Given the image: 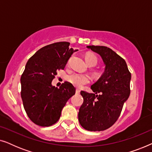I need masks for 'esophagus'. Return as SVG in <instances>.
<instances>
[{
	"label": "esophagus",
	"instance_id": "1",
	"mask_svg": "<svg viewBox=\"0 0 152 152\" xmlns=\"http://www.w3.org/2000/svg\"><path fill=\"white\" fill-rule=\"evenodd\" d=\"M76 93L77 94H80V90L79 88H77L76 89Z\"/></svg>",
	"mask_w": 152,
	"mask_h": 152
}]
</instances>
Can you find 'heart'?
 I'll return each mask as SVG.
<instances>
[{
    "label": "heart",
    "mask_w": 152,
    "mask_h": 152,
    "mask_svg": "<svg viewBox=\"0 0 152 152\" xmlns=\"http://www.w3.org/2000/svg\"><path fill=\"white\" fill-rule=\"evenodd\" d=\"M88 65L95 66L97 63V58L93 54H87L85 57ZM68 80L77 87H82L90 82V77L86 75L80 73H72L68 77Z\"/></svg>",
    "instance_id": "obj_1"
}]
</instances>
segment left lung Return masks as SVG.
Masks as SVG:
<instances>
[{
	"mask_svg": "<svg viewBox=\"0 0 152 152\" xmlns=\"http://www.w3.org/2000/svg\"><path fill=\"white\" fill-rule=\"evenodd\" d=\"M87 48L101 56L105 69L91 87L94 93L81 91L84 102L78 120L85 129L100 132L111 127L119 118L129 97L132 75L124 59L111 48L99 45Z\"/></svg>",
	"mask_w": 152,
	"mask_h": 152,
	"instance_id": "1",
	"label": "left lung"
}]
</instances>
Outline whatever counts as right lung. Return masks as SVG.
I'll return each instance as SVG.
<instances>
[{"label":"right lung","mask_w":152,"mask_h":152,"mask_svg":"<svg viewBox=\"0 0 152 152\" xmlns=\"http://www.w3.org/2000/svg\"><path fill=\"white\" fill-rule=\"evenodd\" d=\"M70 43H54L39 49L27 62L20 77L21 98L27 115L34 124L49 126L59 120L62 109L75 93L71 83L59 88L52 81L57 70H64L74 52Z\"/></svg>","instance_id":"1"}]
</instances>
